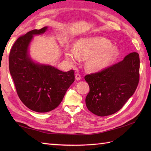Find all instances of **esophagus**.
Instances as JSON below:
<instances>
[{
    "instance_id": "34e87169",
    "label": "esophagus",
    "mask_w": 151,
    "mask_h": 151,
    "mask_svg": "<svg viewBox=\"0 0 151 151\" xmlns=\"http://www.w3.org/2000/svg\"><path fill=\"white\" fill-rule=\"evenodd\" d=\"M75 79L76 81H80L81 79V75L78 73H76L75 75Z\"/></svg>"
}]
</instances>
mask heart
<instances>
[{
    "mask_svg": "<svg viewBox=\"0 0 151 151\" xmlns=\"http://www.w3.org/2000/svg\"><path fill=\"white\" fill-rule=\"evenodd\" d=\"M111 45L110 41L104 37L82 38L76 41L75 49L65 50V58L71 65L77 64L80 59H88L86 69L98 71L108 66L118 56V48Z\"/></svg>",
    "mask_w": 151,
    "mask_h": 151,
    "instance_id": "1",
    "label": "heart"
}]
</instances>
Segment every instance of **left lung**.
I'll use <instances>...</instances> for the list:
<instances>
[{
    "instance_id": "left-lung-1",
    "label": "left lung",
    "mask_w": 151,
    "mask_h": 151,
    "mask_svg": "<svg viewBox=\"0 0 151 151\" xmlns=\"http://www.w3.org/2000/svg\"><path fill=\"white\" fill-rule=\"evenodd\" d=\"M89 86L86 104L98 116H107L119 111L132 96L139 81V57L132 52L123 60L101 71L84 77Z\"/></svg>"
}]
</instances>
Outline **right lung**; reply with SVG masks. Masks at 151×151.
Returning <instances> with one entry per match:
<instances>
[{
  "instance_id": "right-lung-1",
  "label": "right lung",
  "mask_w": 151,
  "mask_h": 151,
  "mask_svg": "<svg viewBox=\"0 0 151 151\" xmlns=\"http://www.w3.org/2000/svg\"><path fill=\"white\" fill-rule=\"evenodd\" d=\"M47 27L19 37L9 56V69L21 101L34 111L45 113L58 106L75 81L74 70L63 72L54 67L34 62L28 47L34 35L43 34Z\"/></svg>"
}]
</instances>
